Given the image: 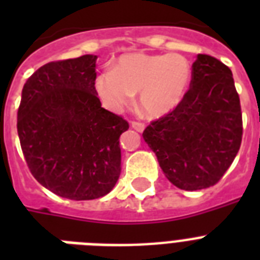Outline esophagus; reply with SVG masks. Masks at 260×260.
Instances as JSON below:
<instances>
[{"instance_id": "1", "label": "esophagus", "mask_w": 260, "mask_h": 260, "mask_svg": "<svg viewBox=\"0 0 260 260\" xmlns=\"http://www.w3.org/2000/svg\"><path fill=\"white\" fill-rule=\"evenodd\" d=\"M131 126H132L135 131H138V132H143V131H144V128H146V125H144V124L140 121H132L131 122Z\"/></svg>"}]
</instances>
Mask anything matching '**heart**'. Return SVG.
I'll list each match as a JSON object with an SVG mask.
<instances>
[{
  "label": "heart",
  "instance_id": "b5f03b06",
  "mask_svg": "<svg viewBox=\"0 0 260 260\" xmlns=\"http://www.w3.org/2000/svg\"><path fill=\"white\" fill-rule=\"evenodd\" d=\"M191 82V66L179 54L124 55L113 70L95 78V90L102 104L117 112L128 105L135 93L139 104L151 117H163L185 98Z\"/></svg>",
  "mask_w": 260,
  "mask_h": 260
}]
</instances>
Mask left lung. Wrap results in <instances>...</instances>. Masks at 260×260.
<instances>
[{"label": "left lung", "mask_w": 260, "mask_h": 260, "mask_svg": "<svg viewBox=\"0 0 260 260\" xmlns=\"http://www.w3.org/2000/svg\"><path fill=\"white\" fill-rule=\"evenodd\" d=\"M243 136L240 98L230 67L200 54L183 101L151 121L143 139L166 178L182 190L216 185L234 162Z\"/></svg>", "instance_id": "8db88e82"}]
</instances>
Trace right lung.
Instances as JSON below:
<instances>
[{
  "label": "right lung",
  "mask_w": 260,
  "mask_h": 260,
  "mask_svg": "<svg viewBox=\"0 0 260 260\" xmlns=\"http://www.w3.org/2000/svg\"><path fill=\"white\" fill-rule=\"evenodd\" d=\"M95 55L42 66L22 87L17 132L35 179L63 198L95 200L121 173L118 139L129 124L101 108Z\"/></svg>",
  "instance_id": "obj_1"
}]
</instances>
